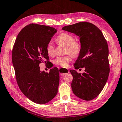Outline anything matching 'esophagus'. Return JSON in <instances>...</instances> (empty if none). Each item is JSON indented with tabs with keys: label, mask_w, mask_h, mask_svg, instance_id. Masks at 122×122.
Returning <instances> with one entry per match:
<instances>
[{
	"label": "esophagus",
	"mask_w": 122,
	"mask_h": 122,
	"mask_svg": "<svg viewBox=\"0 0 122 122\" xmlns=\"http://www.w3.org/2000/svg\"><path fill=\"white\" fill-rule=\"evenodd\" d=\"M59 72L60 73V75L61 76H65L66 74L69 73V71L67 69L63 68H61L59 69Z\"/></svg>",
	"instance_id": "esophagus-1"
}]
</instances>
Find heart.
Here are the masks:
<instances>
[{"label":"heart","instance_id":"heart-1","mask_svg":"<svg viewBox=\"0 0 122 122\" xmlns=\"http://www.w3.org/2000/svg\"><path fill=\"white\" fill-rule=\"evenodd\" d=\"M56 42L60 45L66 46L65 53L69 54L73 57L78 56L81 51V45L80 42L75 41L74 37L69 34L63 32L60 34L56 38ZM46 51L49 56H54L55 54V48L52 42H50L47 44ZM70 61L71 56L67 55L57 57L54 60V63L56 65L66 67Z\"/></svg>","mask_w":122,"mask_h":122}]
</instances>
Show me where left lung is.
<instances>
[{
    "instance_id": "left-lung-1",
    "label": "left lung",
    "mask_w": 122,
    "mask_h": 122,
    "mask_svg": "<svg viewBox=\"0 0 122 122\" xmlns=\"http://www.w3.org/2000/svg\"><path fill=\"white\" fill-rule=\"evenodd\" d=\"M62 29L80 38L81 51L74 64L75 69L85 67L82 74L70 71L73 76V93L80 99L91 100L105 86L110 73L109 48L102 32L92 23L82 22L63 27Z\"/></svg>"
}]
</instances>
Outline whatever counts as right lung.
I'll use <instances>...</instances> for the list:
<instances>
[{
    "instance_id": "right-lung-1",
    "label": "right lung",
    "mask_w": 122,
    "mask_h": 122,
    "mask_svg": "<svg viewBox=\"0 0 122 122\" xmlns=\"http://www.w3.org/2000/svg\"><path fill=\"white\" fill-rule=\"evenodd\" d=\"M56 32L52 27L29 24L19 32L13 48L12 63L18 85L28 99L38 104L48 103L57 93L59 70L54 67L48 73L41 71L39 66L49 60L46 46Z\"/></svg>"
}]
</instances>
